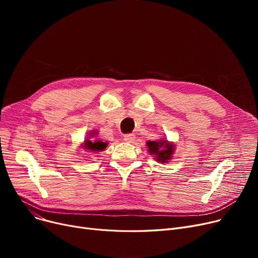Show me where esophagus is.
<instances>
[{
  "mask_svg": "<svg viewBox=\"0 0 258 258\" xmlns=\"http://www.w3.org/2000/svg\"><path fill=\"white\" fill-rule=\"evenodd\" d=\"M135 135H133V134H126V135H124V141L125 142H133L134 140H135Z\"/></svg>",
  "mask_w": 258,
  "mask_h": 258,
  "instance_id": "esophagus-1",
  "label": "esophagus"
}]
</instances>
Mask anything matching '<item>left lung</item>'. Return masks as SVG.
<instances>
[{
	"mask_svg": "<svg viewBox=\"0 0 258 258\" xmlns=\"http://www.w3.org/2000/svg\"><path fill=\"white\" fill-rule=\"evenodd\" d=\"M146 145L148 146V152L157 157L156 160L160 162H167L170 160L173 152V145L168 144L167 140L148 141Z\"/></svg>",
	"mask_w": 258,
	"mask_h": 258,
	"instance_id": "1",
	"label": "left lung"
}]
</instances>
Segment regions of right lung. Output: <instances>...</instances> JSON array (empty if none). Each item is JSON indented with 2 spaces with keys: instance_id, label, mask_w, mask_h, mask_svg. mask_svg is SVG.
I'll return each instance as SVG.
<instances>
[{
  "instance_id": "add662e5",
  "label": "right lung",
  "mask_w": 258,
  "mask_h": 258,
  "mask_svg": "<svg viewBox=\"0 0 258 258\" xmlns=\"http://www.w3.org/2000/svg\"><path fill=\"white\" fill-rule=\"evenodd\" d=\"M85 144H86L85 145L86 148H88V150H91L93 152H101V151L104 150V148L107 145L105 142H102V141H95V142H93L91 140H86Z\"/></svg>"
}]
</instances>
